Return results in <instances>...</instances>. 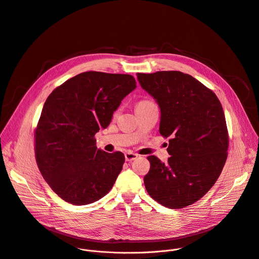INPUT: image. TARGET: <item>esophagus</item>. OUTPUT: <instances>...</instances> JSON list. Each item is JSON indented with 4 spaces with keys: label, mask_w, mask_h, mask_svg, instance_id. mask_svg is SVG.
<instances>
[{
    "label": "esophagus",
    "mask_w": 259,
    "mask_h": 259,
    "mask_svg": "<svg viewBox=\"0 0 259 259\" xmlns=\"http://www.w3.org/2000/svg\"><path fill=\"white\" fill-rule=\"evenodd\" d=\"M138 158V155L137 154H134V153H131V152H128V153H126L125 154V159H126V161H133V160H135V159H137Z\"/></svg>",
    "instance_id": "esophagus-1"
}]
</instances>
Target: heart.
Segmentation results:
<instances>
[{
	"mask_svg": "<svg viewBox=\"0 0 259 259\" xmlns=\"http://www.w3.org/2000/svg\"><path fill=\"white\" fill-rule=\"evenodd\" d=\"M145 102H151V101H140L139 103H145Z\"/></svg>",
	"mask_w": 259,
	"mask_h": 259,
	"instance_id": "1",
	"label": "heart"
}]
</instances>
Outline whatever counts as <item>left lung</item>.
<instances>
[{
  "label": "left lung",
  "mask_w": 259,
  "mask_h": 259,
  "mask_svg": "<svg viewBox=\"0 0 259 259\" xmlns=\"http://www.w3.org/2000/svg\"><path fill=\"white\" fill-rule=\"evenodd\" d=\"M137 79L160 106V134L170 137L168 163L147 157L146 192L167 208H184L207 194L226 164L229 133L223 106L188 73L163 70L137 73Z\"/></svg>",
  "instance_id": "1"
}]
</instances>
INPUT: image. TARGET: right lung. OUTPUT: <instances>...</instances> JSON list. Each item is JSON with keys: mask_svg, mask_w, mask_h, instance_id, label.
I'll use <instances>...</instances> for the list:
<instances>
[{"mask_svg": "<svg viewBox=\"0 0 259 259\" xmlns=\"http://www.w3.org/2000/svg\"><path fill=\"white\" fill-rule=\"evenodd\" d=\"M136 88L131 75L85 71L48 96L34 131L35 161L52 191L72 205L98 201L122 171L125 156L96 146L121 101Z\"/></svg>", "mask_w": 259, "mask_h": 259, "instance_id": "obj_1", "label": "right lung"}]
</instances>
